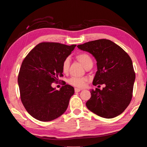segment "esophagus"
Wrapping results in <instances>:
<instances>
[{
    "instance_id": "obj_1",
    "label": "esophagus",
    "mask_w": 147,
    "mask_h": 147,
    "mask_svg": "<svg viewBox=\"0 0 147 147\" xmlns=\"http://www.w3.org/2000/svg\"><path fill=\"white\" fill-rule=\"evenodd\" d=\"M81 90H82V89L80 88H74V91H75V92H79L81 91Z\"/></svg>"
}]
</instances>
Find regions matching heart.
<instances>
[{"instance_id": "b5f03b06", "label": "heart", "mask_w": 147, "mask_h": 147, "mask_svg": "<svg viewBox=\"0 0 147 147\" xmlns=\"http://www.w3.org/2000/svg\"><path fill=\"white\" fill-rule=\"evenodd\" d=\"M76 59L84 67H86L90 64L93 63V61L90 55L86 53H80L76 55ZM70 59L69 57L65 58L62 62V69L64 73H67L69 68ZM86 78L84 77H72L68 80V83L71 85L77 87V88H83L85 85Z\"/></svg>"}]
</instances>
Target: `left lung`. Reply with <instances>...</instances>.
Listing matches in <instances>:
<instances>
[{"label":"left lung","mask_w":147,"mask_h":147,"mask_svg":"<svg viewBox=\"0 0 147 147\" xmlns=\"http://www.w3.org/2000/svg\"><path fill=\"white\" fill-rule=\"evenodd\" d=\"M78 47L92 54L97 62L93 85H105L102 90L96 88L90 91L92 96L86 103L87 108L107 119L120 115L133 96L135 73L131 59L121 47L107 39L93 40Z\"/></svg>","instance_id":"1"}]
</instances>
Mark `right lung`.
Returning a JSON list of instances; mask_svg holds the SVG:
<instances>
[{
  "mask_svg": "<svg viewBox=\"0 0 147 147\" xmlns=\"http://www.w3.org/2000/svg\"><path fill=\"white\" fill-rule=\"evenodd\" d=\"M76 45L42 42L22 62L18 78L21 100L27 112L41 121H50L64 114L74 89L69 85L60 90L52 87L62 77V64Z\"/></svg>",
  "mask_w": 147,
  "mask_h": 147,
  "instance_id": "add662e5",
  "label": "right lung"
}]
</instances>
